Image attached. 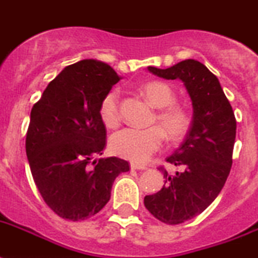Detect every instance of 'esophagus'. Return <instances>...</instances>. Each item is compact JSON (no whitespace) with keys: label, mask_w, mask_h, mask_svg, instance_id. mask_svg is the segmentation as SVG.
<instances>
[{"label":"esophagus","mask_w":258,"mask_h":258,"mask_svg":"<svg viewBox=\"0 0 258 258\" xmlns=\"http://www.w3.org/2000/svg\"><path fill=\"white\" fill-rule=\"evenodd\" d=\"M131 169L132 170H145L146 169V166L137 165V163H131Z\"/></svg>","instance_id":"esophagus-1"}]
</instances>
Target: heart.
Wrapping results in <instances>:
<instances>
[{"label": "heart", "mask_w": 258, "mask_h": 258, "mask_svg": "<svg viewBox=\"0 0 258 258\" xmlns=\"http://www.w3.org/2000/svg\"><path fill=\"white\" fill-rule=\"evenodd\" d=\"M141 93L153 106L158 108L153 122L161 127L148 129L126 127L110 137L109 148L113 154L134 163H144L163 144L165 133L167 140L176 142L182 140L191 126V116L186 108L175 104V91L163 82H149L141 87ZM99 117L109 129L118 126L121 121L120 95L117 89H110L104 95L99 105Z\"/></svg>", "instance_id": "obj_1"}]
</instances>
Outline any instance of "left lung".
Returning a JSON list of instances; mask_svg holds the SVG:
<instances>
[{"mask_svg":"<svg viewBox=\"0 0 258 258\" xmlns=\"http://www.w3.org/2000/svg\"><path fill=\"white\" fill-rule=\"evenodd\" d=\"M148 70L167 80H182L192 100V124L186 140L166 158L184 170L170 175L159 166L165 184L144 199L155 219L165 224H182L202 214L224 187L236 138L235 113L218 78L201 61L187 59L166 70Z\"/></svg>","mask_w":258,"mask_h":258,"instance_id":"left-lung-1","label":"left lung"}]
</instances>
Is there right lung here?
Masks as SVG:
<instances>
[{"mask_svg": "<svg viewBox=\"0 0 258 258\" xmlns=\"http://www.w3.org/2000/svg\"><path fill=\"white\" fill-rule=\"evenodd\" d=\"M120 80L110 66L87 59L66 67L34 104L26 133V155L34 182L48 207L71 221L99 214L113 182L129 163L100 158L106 129L99 105Z\"/></svg>", "mask_w": 258, "mask_h": 258, "instance_id": "1", "label": "right lung"}]
</instances>
